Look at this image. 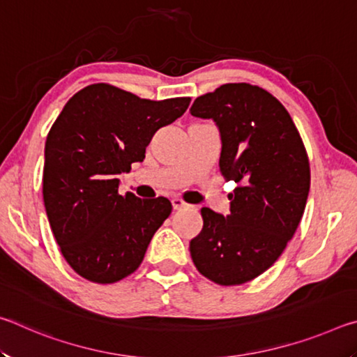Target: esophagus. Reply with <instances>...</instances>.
<instances>
[{
	"label": "esophagus",
	"mask_w": 357,
	"mask_h": 357,
	"mask_svg": "<svg viewBox=\"0 0 357 357\" xmlns=\"http://www.w3.org/2000/svg\"><path fill=\"white\" fill-rule=\"evenodd\" d=\"M172 204H173V208H174V209H183V208H187V206H189V204L184 203L183 200H181V198H173V200H172Z\"/></svg>",
	"instance_id": "1"
}]
</instances>
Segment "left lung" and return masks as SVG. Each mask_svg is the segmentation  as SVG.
Returning a JSON list of instances; mask_svg holds the SVG:
<instances>
[{
    "label": "left lung",
    "instance_id": "1",
    "mask_svg": "<svg viewBox=\"0 0 357 357\" xmlns=\"http://www.w3.org/2000/svg\"><path fill=\"white\" fill-rule=\"evenodd\" d=\"M190 114L214 121L220 173L239 184L228 195L229 214L202 209L190 255L209 280L241 285L269 269L293 238L310 190L309 157L285 107L249 83L200 96Z\"/></svg>",
    "mask_w": 357,
    "mask_h": 357
}]
</instances>
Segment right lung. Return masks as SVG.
I'll use <instances>...</instances> for the list:
<instances>
[{
	"label": "right lung",
	"mask_w": 357,
	"mask_h": 357,
	"mask_svg": "<svg viewBox=\"0 0 357 357\" xmlns=\"http://www.w3.org/2000/svg\"><path fill=\"white\" fill-rule=\"evenodd\" d=\"M189 104L190 98L155 102L98 83L72 96L52 126L44 204L63 257L84 279L113 283L134 273L172 214L165 197L119 195L118 174L143 162L153 135Z\"/></svg>",
	"instance_id": "right-lung-1"
}]
</instances>
